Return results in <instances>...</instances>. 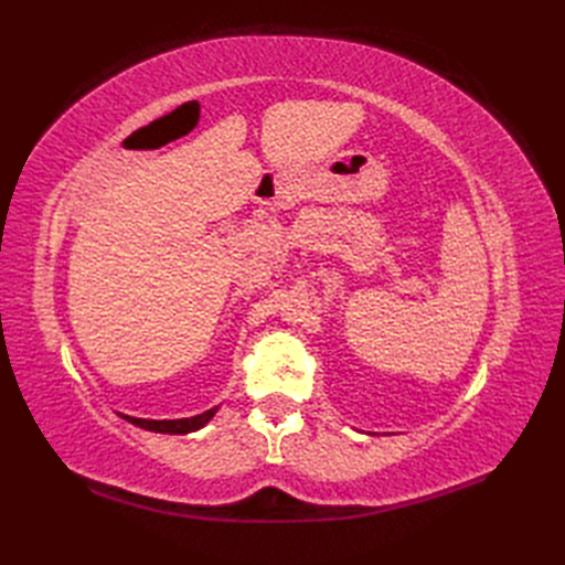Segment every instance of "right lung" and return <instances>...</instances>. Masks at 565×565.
Wrapping results in <instances>:
<instances>
[{"mask_svg": "<svg viewBox=\"0 0 565 565\" xmlns=\"http://www.w3.org/2000/svg\"><path fill=\"white\" fill-rule=\"evenodd\" d=\"M218 407L207 409V413L195 415V417H185V419H141V417H129L119 413V417L131 422L134 426H141L146 431H156V434H191L202 429L204 424H207L214 415H216Z\"/></svg>", "mask_w": 565, "mask_h": 565, "instance_id": "right-lung-1", "label": "right lung"}]
</instances>
